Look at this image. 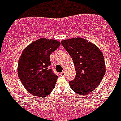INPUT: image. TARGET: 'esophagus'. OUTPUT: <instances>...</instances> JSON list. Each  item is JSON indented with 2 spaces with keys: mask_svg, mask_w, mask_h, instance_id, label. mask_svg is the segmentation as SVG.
Instances as JSON below:
<instances>
[{
  "mask_svg": "<svg viewBox=\"0 0 121 121\" xmlns=\"http://www.w3.org/2000/svg\"><path fill=\"white\" fill-rule=\"evenodd\" d=\"M60 74H61V76H64L65 74V71H62V72L60 73Z\"/></svg>",
  "mask_w": 121,
  "mask_h": 121,
  "instance_id": "esophagus-1",
  "label": "esophagus"
}]
</instances>
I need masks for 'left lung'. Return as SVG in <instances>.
<instances>
[{"label": "left lung", "mask_w": 121, "mask_h": 121, "mask_svg": "<svg viewBox=\"0 0 121 121\" xmlns=\"http://www.w3.org/2000/svg\"><path fill=\"white\" fill-rule=\"evenodd\" d=\"M61 43L70 54L76 70L70 87L76 93L86 95L96 88L105 73L104 57L96 46L81 37L62 40Z\"/></svg>", "instance_id": "left-lung-1"}]
</instances>
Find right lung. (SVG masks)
I'll use <instances>...</instances> for the list:
<instances>
[{"mask_svg": "<svg viewBox=\"0 0 121 121\" xmlns=\"http://www.w3.org/2000/svg\"><path fill=\"white\" fill-rule=\"evenodd\" d=\"M60 45L57 40L41 38L22 51L18 62V76L31 95L45 97L55 87L58 76L50 67V56Z\"/></svg>", "mask_w": 121, "mask_h": 121, "instance_id": "add662e5", "label": "right lung"}]
</instances>
